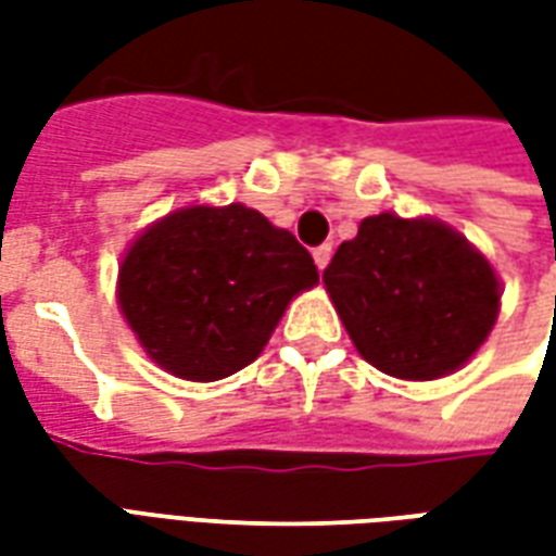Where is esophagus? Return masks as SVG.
<instances>
[{
	"label": "esophagus",
	"mask_w": 556,
	"mask_h": 556,
	"mask_svg": "<svg viewBox=\"0 0 556 556\" xmlns=\"http://www.w3.org/2000/svg\"><path fill=\"white\" fill-rule=\"evenodd\" d=\"M330 255H333V247H330V243H321V247H315L313 258H315V265H318V270H325V267L330 265Z\"/></svg>",
	"instance_id": "obj_1"
}]
</instances>
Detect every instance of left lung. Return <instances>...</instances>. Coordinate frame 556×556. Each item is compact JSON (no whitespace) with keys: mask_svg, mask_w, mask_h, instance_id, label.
<instances>
[{"mask_svg":"<svg viewBox=\"0 0 556 556\" xmlns=\"http://www.w3.org/2000/svg\"><path fill=\"white\" fill-rule=\"evenodd\" d=\"M342 325L375 369L431 381L485 342L501 286L458 231L434 219L366 217L325 270Z\"/></svg>","mask_w":556,"mask_h":556,"instance_id":"left-lung-1","label":"left lung"}]
</instances>
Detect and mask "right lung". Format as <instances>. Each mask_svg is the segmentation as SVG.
<instances>
[{
    "instance_id": "1",
    "label": "right lung",
    "mask_w": 556,
    "mask_h": 556,
    "mask_svg": "<svg viewBox=\"0 0 556 556\" xmlns=\"http://www.w3.org/2000/svg\"><path fill=\"white\" fill-rule=\"evenodd\" d=\"M318 282L306 247L243 205H193L139 235L118 270V306L178 378L219 381L262 354L289 301Z\"/></svg>"
}]
</instances>
